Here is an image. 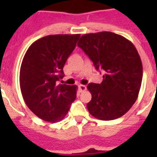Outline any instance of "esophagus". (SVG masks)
I'll return each instance as SVG.
<instances>
[{
    "label": "esophagus",
    "instance_id": "34e87169",
    "mask_svg": "<svg viewBox=\"0 0 157 157\" xmlns=\"http://www.w3.org/2000/svg\"><path fill=\"white\" fill-rule=\"evenodd\" d=\"M78 87H79V90H80V91H81V92H84V91L86 90V86H84V85H80Z\"/></svg>",
    "mask_w": 157,
    "mask_h": 157
}]
</instances>
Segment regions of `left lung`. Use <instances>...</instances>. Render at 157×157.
Listing matches in <instances>:
<instances>
[{
	"mask_svg": "<svg viewBox=\"0 0 157 157\" xmlns=\"http://www.w3.org/2000/svg\"><path fill=\"white\" fill-rule=\"evenodd\" d=\"M77 45L104 75L101 84L90 83L92 98L87 109L93 117L111 121L122 117L138 98L143 65L134 44L111 32L85 34Z\"/></svg>",
	"mask_w": 157,
	"mask_h": 157,
	"instance_id": "obj_1",
	"label": "left lung"
}]
</instances>
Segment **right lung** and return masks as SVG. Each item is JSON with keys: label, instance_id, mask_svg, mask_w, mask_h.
Wrapping results in <instances>:
<instances>
[{"label": "right lung", "instance_id": "obj_1", "mask_svg": "<svg viewBox=\"0 0 157 157\" xmlns=\"http://www.w3.org/2000/svg\"><path fill=\"white\" fill-rule=\"evenodd\" d=\"M80 34L50 35L36 40L23 57L19 84L23 100L43 121L57 122L76 99V86L57 85L63 66L76 47Z\"/></svg>", "mask_w": 157, "mask_h": 157}]
</instances>
